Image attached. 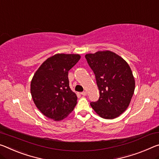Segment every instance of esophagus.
I'll return each instance as SVG.
<instances>
[{
	"label": "esophagus",
	"instance_id": "obj_1",
	"mask_svg": "<svg viewBox=\"0 0 159 159\" xmlns=\"http://www.w3.org/2000/svg\"><path fill=\"white\" fill-rule=\"evenodd\" d=\"M80 94H81L82 95H84V96H85V95H87V93L85 92V91H84V92L80 93Z\"/></svg>",
	"mask_w": 159,
	"mask_h": 159
}]
</instances>
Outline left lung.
I'll return each mask as SVG.
<instances>
[{
	"label": "left lung",
	"mask_w": 159,
	"mask_h": 159,
	"mask_svg": "<svg viewBox=\"0 0 159 159\" xmlns=\"http://www.w3.org/2000/svg\"><path fill=\"white\" fill-rule=\"evenodd\" d=\"M94 72L100 98L90 105L104 119H115L129 106L135 89V80L129 64L115 53L99 51L85 54Z\"/></svg>",
	"instance_id": "left-lung-1"
}]
</instances>
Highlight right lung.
Instances as JSON below:
<instances>
[{
    "instance_id": "obj_1",
    "label": "right lung",
    "mask_w": 159,
    "mask_h": 159,
    "mask_svg": "<svg viewBox=\"0 0 159 159\" xmlns=\"http://www.w3.org/2000/svg\"><path fill=\"white\" fill-rule=\"evenodd\" d=\"M80 59L79 54H57L42 63L34 74L30 85L32 98L48 118L62 120L76 105L77 96L70 89L68 74Z\"/></svg>"
}]
</instances>
